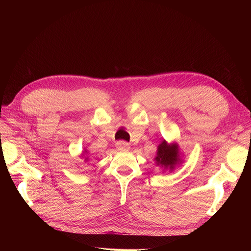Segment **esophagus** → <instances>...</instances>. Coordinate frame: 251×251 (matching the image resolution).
Returning a JSON list of instances; mask_svg holds the SVG:
<instances>
[{"instance_id":"obj_1","label":"esophagus","mask_w":251,"mask_h":251,"mask_svg":"<svg viewBox=\"0 0 251 251\" xmlns=\"http://www.w3.org/2000/svg\"><path fill=\"white\" fill-rule=\"evenodd\" d=\"M116 148L118 149V150H128L130 149V144H128L126 141H123V140H120V141H118V142H116Z\"/></svg>"}]
</instances>
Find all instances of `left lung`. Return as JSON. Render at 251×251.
Instances as JSON below:
<instances>
[{
    "instance_id": "8db88e82",
    "label": "left lung",
    "mask_w": 251,
    "mask_h": 251,
    "mask_svg": "<svg viewBox=\"0 0 251 251\" xmlns=\"http://www.w3.org/2000/svg\"><path fill=\"white\" fill-rule=\"evenodd\" d=\"M155 161L157 165L161 166V168L173 171L175 169V166L181 162L178 144L177 143L169 144L165 140H163L158 146L157 156L155 158Z\"/></svg>"
}]
</instances>
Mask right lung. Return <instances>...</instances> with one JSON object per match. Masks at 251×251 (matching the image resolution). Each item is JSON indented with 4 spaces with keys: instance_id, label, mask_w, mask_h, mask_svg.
Segmentation results:
<instances>
[{
    "instance_id": "1",
    "label": "right lung",
    "mask_w": 251,
    "mask_h": 251,
    "mask_svg": "<svg viewBox=\"0 0 251 251\" xmlns=\"http://www.w3.org/2000/svg\"><path fill=\"white\" fill-rule=\"evenodd\" d=\"M86 151H85V153H86Z\"/></svg>"
}]
</instances>
